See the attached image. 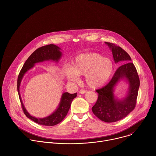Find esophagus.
I'll return each mask as SVG.
<instances>
[{"mask_svg": "<svg viewBox=\"0 0 156 156\" xmlns=\"http://www.w3.org/2000/svg\"><path fill=\"white\" fill-rule=\"evenodd\" d=\"M86 92V91L84 90H81L80 91V93H81V94H84Z\"/></svg>", "mask_w": 156, "mask_h": 156, "instance_id": "34e87169", "label": "esophagus"}]
</instances>
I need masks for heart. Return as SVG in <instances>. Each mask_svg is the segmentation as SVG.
Segmentation results:
<instances>
[{"label": "heart", "instance_id": "obj_1", "mask_svg": "<svg viewBox=\"0 0 156 156\" xmlns=\"http://www.w3.org/2000/svg\"><path fill=\"white\" fill-rule=\"evenodd\" d=\"M113 70L114 64L110 58L91 52L76 57L72 66L65 68V73L66 78L73 82L78 80V76L84 75V81L89 87L98 88L108 81Z\"/></svg>", "mask_w": 156, "mask_h": 156}]
</instances>
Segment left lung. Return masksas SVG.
<instances>
[{
  "instance_id": "obj_1",
  "label": "left lung",
  "mask_w": 156,
  "mask_h": 156,
  "mask_svg": "<svg viewBox=\"0 0 156 156\" xmlns=\"http://www.w3.org/2000/svg\"><path fill=\"white\" fill-rule=\"evenodd\" d=\"M111 48L115 62L122 61L121 65L115 72L110 81L105 86L96 90L98 99L92 107L93 114L101 120L112 123L126 117L135 108L140 81L135 66L128 54L120 47L111 42H105ZM125 77L130 84L127 96L122 101L115 99L113 87L120 79Z\"/></svg>"
}]
</instances>
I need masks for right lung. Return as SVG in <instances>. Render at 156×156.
Returning <instances> with one entry per match:
<instances>
[{"label":"right lung","mask_w":156,"mask_h":156,"mask_svg":"<svg viewBox=\"0 0 156 156\" xmlns=\"http://www.w3.org/2000/svg\"><path fill=\"white\" fill-rule=\"evenodd\" d=\"M60 48L54 44H49V45L44 46L37 49L26 60L23 67L20 72L17 80V90L20 100L22 109L25 115L34 121V122L44 126H54L60 123L67 114L70 109L71 104L74 98L76 97L77 93L70 94L69 93H65L63 94L60 103L58 107L52 114L51 115L43 118L37 119L30 115L25 108V107L22 103L20 94V85L24 74L34 66V63L43 62L44 60H52L57 61L62 55V52L60 51Z\"/></svg>","instance_id":"add662e5"}]
</instances>
